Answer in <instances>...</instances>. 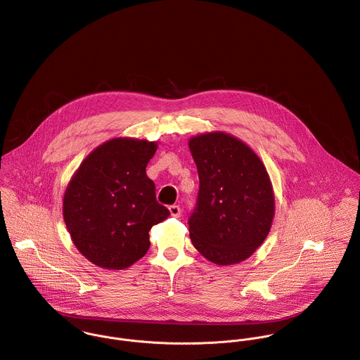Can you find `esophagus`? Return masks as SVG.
<instances>
[{
	"label": "esophagus",
	"instance_id": "34e87169",
	"mask_svg": "<svg viewBox=\"0 0 360 360\" xmlns=\"http://www.w3.org/2000/svg\"><path fill=\"white\" fill-rule=\"evenodd\" d=\"M169 214H171V217H175V218H178L179 215H181V212H182V210H181V207L179 205H176V204H174V205H169Z\"/></svg>",
	"mask_w": 360,
	"mask_h": 360
}]
</instances>
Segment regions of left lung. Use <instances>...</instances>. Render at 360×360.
<instances>
[{"label":"left lung","mask_w":360,"mask_h":360,"mask_svg":"<svg viewBox=\"0 0 360 360\" xmlns=\"http://www.w3.org/2000/svg\"><path fill=\"white\" fill-rule=\"evenodd\" d=\"M199 195L189 217L196 250L217 265L247 259L266 239L275 196L264 162L244 142L225 132L191 138Z\"/></svg>","instance_id":"8db88e82"}]
</instances>
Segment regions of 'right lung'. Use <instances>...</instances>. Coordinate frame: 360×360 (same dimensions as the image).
I'll return each instance as SVG.
<instances>
[{"label": "right lung", "mask_w": 360, "mask_h": 360, "mask_svg": "<svg viewBox=\"0 0 360 360\" xmlns=\"http://www.w3.org/2000/svg\"><path fill=\"white\" fill-rule=\"evenodd\" d=\"M156 142L110 139L92 150L70 179L63 218L76 248L103 269H125L149 250V231L169 211L156 200L146 165Z\"/></svg>", "instance_id": "1"}]
</instances>
